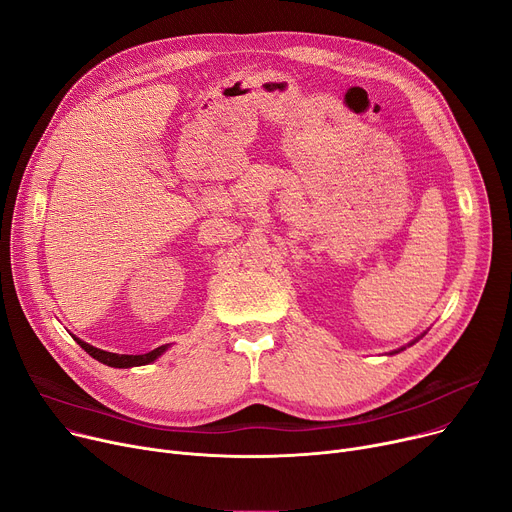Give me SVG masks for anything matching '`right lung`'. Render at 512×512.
<instances>
[{
  "mask_svg": "<svg viewBox=\"0 0 512 512\" xmlns=\"http://www.w3.org/2000/svg\"><path fill=\"white\" fill-rule=\"evenodd\" d=\"M74 340H76L80 346H83L85 351H87L93 359H97L99 363L110 365V367H137V365H147V363L155 361V359L168 348V346H157L155 351H151V353H147V355H116V353L101 351V348H95V346H91V344H87V342H83V340H78V338H74Z\"/></svg>",
  "mask_w": 512,
  "mask_h": 512,
  "instance_id": "1",
  "label": "right lung"
}]
</instances>
